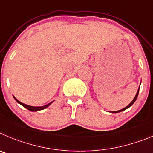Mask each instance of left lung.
Segmentation results:
<instances>
[{
    "mask_svg": "<svg viewBox=\"0 0 153 153\" xmlns=\"http://www.w3.org/2000/svg\"><path fill=\"white\" fill-rule=\"evenodd\" d=\"M140 84H141V83H140ZM140 87H139V89H138V90H137V94H136V96H135V97H134V98H133V100H132L131 102H130V104H128V105L126 106V107H124V108H123V109L119 110V111H111V113H112V114H116V113H120V112H122V111H125V110H126V109H127V108H129V107H131V106L133 105V104H134V102H135V101H136V100H137V97H138L139 91H140Z\"/></svg>",
    "mask_w": 153,
    "mask_h": 153,
    "instance_id": "left-lung-1",
    "label": "left lung"
}]
</instances>
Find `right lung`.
Here are the masks:
<instances>
[{
  "label": "right lung",
  "instance_id": "add662e5",
  "mask_svg": "<svg viewBox=\"0 0 153 153\" xmlns=\"http://www.w3.org/2000/svg\"><path fill=\"white\" fill-rule=\"evenodd\" d=\"M13 97H14V99L16 100V101L18 104H20V105L23 106V107H25V108H27V110H29L30 111H33V112H35V111H42V110H44V109H46V108H47L48 107H49V105H50L53 102V101H52V102L49 103V104H47L46 105H44V106H41V107H34V106H30V105H27V104H23V103L20 102V100H18L16 98V97H14V96H13Z\"/></svg>",
  "mask_w": 153,
  "mask_h": 153
}]
</instances>
